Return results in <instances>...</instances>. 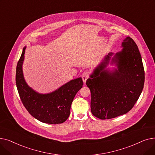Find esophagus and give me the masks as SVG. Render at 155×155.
Masks as SVG:
<instances>
[{
    "label": "esophagus",
    "instance_id": "obj_1",
    "mask_svg": "<svg viewBox=\"0 0 155 155\" xmlns=\"http://www.w3.org/2000/svg\"><path fill=\"white\" fill-rule=\"evenodd\" d=\"M82 80H83V82L84 83H85L87 80L89 78V72L88 71H84L83 73L82 74Z\"/></svg>",
    "mask_w": 155,
    "mask_h": 155
}]
</instances>
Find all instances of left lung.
I'll return each instance as SVG.
<instances>
[{"instance_id": "8db88e82", "label": "left lung", "mask_w": 155, "mask_h": 155, "mask_svg": "<svg viewBox=\"0 0 155 155\" xmlns=\"http://www.w3.org/2000/svg\"><path fill=\"white\" fill-rule=\"evenodd\" d=\"M122 47L123 50L111 59L117 69L110 71L106 68L114 54L109 53L86 82L91 92V112L101 119L114 118L128 112L143 89L144 70L137 46L127 36Z\"/></svg>"}]
</instances>
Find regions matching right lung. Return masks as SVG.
<instances>
[{
    "label": "right lung",
    "instance_id": "right-lung-1",
    "mask_svg": "<svg viewBox=\"0 0 155 155\" xmlns=\"http://www.w3.org/2000/svg\"><path fill=\"white\" fill-rule=\"evenodd\" d=\"M26 46L23 48L16 68L15 83L21 100L30 114L44 123L56 124L64 123L70 114L73 99L82 87L81 77L71 80L49 94H39L31 88L24 80L22 63Z\"/></svg>",
    "mask_w": 155,
    "mask_h": 155
}]
</instances>
